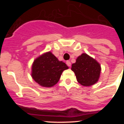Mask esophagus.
I'll return each instance as SVG.
<instances>
[{"label": "esophagus", "instance_id": "esophagus-1", "mask_svg": "<svg viewBox=\"0 0 124 124\" xmlns=\"http://www.w3.org/2000/svg\"><path fill=\"white\" fill-rule=\"evenodd\" d=\"M66 64L68 65V66L70 67V66H71V62H70V61H66Z\"/></svg>", "mask_w": 124, "mask_h": 124}]
</instances>
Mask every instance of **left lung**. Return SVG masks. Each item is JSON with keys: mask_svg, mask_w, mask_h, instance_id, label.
<instances>
[{"mask_svg": "<svg viewBox=\"0 0 124 124\" xmlns=\"http://www.w3.org/2000/svg\"><path fill=\"white\" fill-rule=\"evenodd\" d=\"M71 70L74 72L79 83L84 86L93 85L99 79L101 66L93 58L83 53L72 64Z\"/></svg>", "mask_w": 124, "mask_h": 124, "instance_id": "1", "label": "left lung"}]
</instances>
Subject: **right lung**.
<instances>
[{"mask_svg":"<svg viewBox=\"0 0 124 124\" xmlns=\"http://www.w3.org/2000/svg\"><path fill=\"white\" fill-rule=\"evenodd\" d=\"M68 69L63 61L48 52L38 57L32 65V78L40 86L52 87L58 82L64 70Z\"/></svg>","mask_w":124,"mask_h":124,"instance_id":"1","label":"right lung"}]
</instances>
